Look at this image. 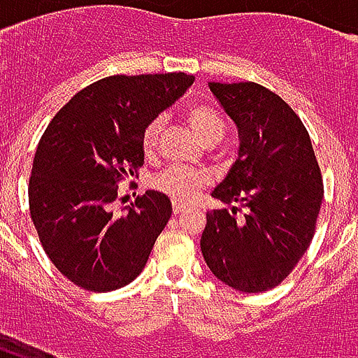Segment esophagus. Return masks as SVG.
Instances as JSON below:
<instances>
[{
	"label": "esophagus",
	"mask_w": 358,
	"mask_h": 358,
	"mask_svg": "<svg viewBox=\"0 0 358 358\" xmlns=\"http://www.w3.org/2000/svg\"><path fill=\"white\" fill-rule=\"evenodd\" d=\"M184 210H187V207L186 205H182V203H174V205H172V213H174V215H180V213H184Z\"/></svg>",
	"instance_id": "obj_1"
}]
</instances>
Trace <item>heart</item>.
I'll use <instances>...</instances> for the list:
<instances>
[{"label":"heart","instance_id":"heart-1","mask_svg":"<svg viewBox=\"0 0 358 358\" xmlns=\"http://www.w3.org/2000/svg\"><path fill=\"white\" fill-rule=\"evenodd\" d=\"M186 118L192 130L205 145H215L224 138L226 120L222 113L207 103H194L186 110ZM163 132V118L149 120L143 132H141V148L145 153H153L159 145V138ZM153 187L161 194L169 195L171 199L178 203H187L209 184V176L203 171L184 169V166H171L164 169L161 174L153 178Z\"/></svg>","mask_w":358,"mask_h":358}]
</instances>
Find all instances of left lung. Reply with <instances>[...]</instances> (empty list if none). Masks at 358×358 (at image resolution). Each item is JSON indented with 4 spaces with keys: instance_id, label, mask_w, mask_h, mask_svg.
Listing matches in <instances>:
<instances>
[{
    "instance_id": "8db88e82",
    "label": "left lung",
    "mask_w": 358,
    "mask_h": 358,
    "mask_svg": "<svg viewBox=\"0 0 358 358\" xmlns=\"http://www.w3.org/2000/svg\"><path fill=\"white\" fill-rule=\"evenodd\" d=\"M240 134L238 159L213 197L232 210L207 213L201 253L238 292L282 284L313 241L324 184L315 149L287 103L255 82H210Z\"/></svg>"
}]
</instances>
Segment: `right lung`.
<instances>
[{"mask_svg":"<svg viewBox=\"0 0 358 358\" xmlns=\"http://www.w3.org/2000/svg\"><path fill=\"white\" fill-rule=\"evenodd\" d=\"M186 73L107 76L51 118L28 184L30 217L55 268L88 292H113L140 276L172 213L149 189L117 217L118 184L143 166L141 132L178 99Z\"/></svg>","mask_w":358,"mask_h":358,"instance_id":"1","label":"right lung"}]
</instances>
